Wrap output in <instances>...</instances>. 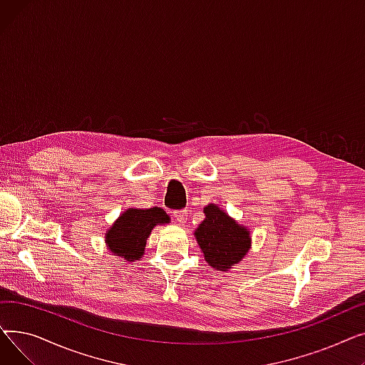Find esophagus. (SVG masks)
I'll return each instance as SVG.
<instances>
[{
  "instance_id": "34e87169",
  "label": "esophagus",
  "mask_w": 365,
  "mask_h": 365,
  "mask_svg": "<svg viewBox=\"0 0 365 365\" xmlns=\"http://www.w3.org/2000/svg\"><path fill=\"white\" fill-rule=\"evenodd\" d=\"M175 219L179 222V223H186L187 220V210H178V212H175Z\"/></svg>"
}]
</instances>
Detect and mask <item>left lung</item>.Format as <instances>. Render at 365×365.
I'll return each mask as SVG.
<instances>
[{
	"label": "left lung",
	"mask_w": 365,
	"mask_h": 365,
	"mask_svg": "<svg viewBox=\"0 0 365 365\" xmlns=\"http://www.w3.org/2000/svg\"><path fill=\"white\" fill-rule=\"evenodd\" d=\"M205 219L195 231L197 242L207 263L217 271H227L250 250V231L229 217L216 204L204 208Z\"/></svg>",
	"instance_id": "8db88e82"
}]
</instances>
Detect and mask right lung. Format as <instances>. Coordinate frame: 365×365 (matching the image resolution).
Wrapping results in <instances>:
<instances>
[{
	"mask_svg": "<svg viewBox=\"0 0 365 365\" xmlns=\"http://www.w3.org/2000/svg\"><path fill=\"white\" fill-rule=\"evenodd\" d=\"M168 222V215L160 207L146 210L127 208L106 231V247L115 256L127 262L139 260L143 256L146 240L152 229Z\"/></svg>",
	"mask_w": 365,
	"mask_h": 365,
	"instance_id": "obj_1",
	"label": "right lung"
}]
</instances>
